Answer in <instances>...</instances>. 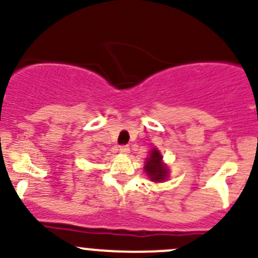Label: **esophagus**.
Instances as JSON below:
<instances>
[{
  "label": "esophagus",
  "mask_w": 258,
  "mask_h": 258,
  "mask_svg": "<svg viewBox=\"0 0 258 258\" xmlns=\"http://www.w3.org/2000/svg\"><path fill=\"white\" fill-rule=\"evenodd\" d=\"M128 152H130L128 146H121V147H119V153H122V155H127Z\"/></svg>",
  "instance_id": "obj_1"
}]
</instances>
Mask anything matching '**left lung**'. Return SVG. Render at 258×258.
I'll list each match as a JSON object with an SVG mask.
<instances>
[{"mask_svg": "<svg viewBox=\"0 0 258 258\" xmlns=\"http://www.w3.org/2000/svg\"><path fill=\"white\" fill-rule=\"evenodd\" d=\"M162 158V155L157 148L150 151V156L148 158H146L145 171L153 182H163L168 177V168L163 163Z\"/></svg>", "mask_w": 258, "mask_h": 258, "instance_id": "left-lung-1", "label": "left lung"}]
</instances>
